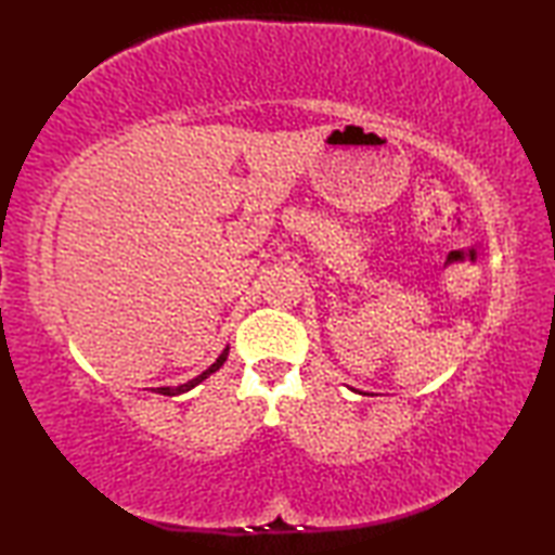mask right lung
<instances>
[{
  "label": "right lung",
  "mask_w": 555,
  "mask_h": 555,
  "mask_svg": "<svg viewBox=\"0 0 555 555\" xmlns=\"http://www.w3.org/2000/svg\"><path fill=\"white\" fill-rule=\"evenodd\" d=\"M227 358H229V348H223V352L221 356L217 358V362L215 364H209V367L199 374V376H195V379H191V382H185V384H181V386H159V388H155L157 393H162V396H179V393H185V391H191V388H195L199 382H205L209 374H215L223 362H227Z\"/></svg>",
  "instance_id": "right-lung-1"
}]
</instances>
